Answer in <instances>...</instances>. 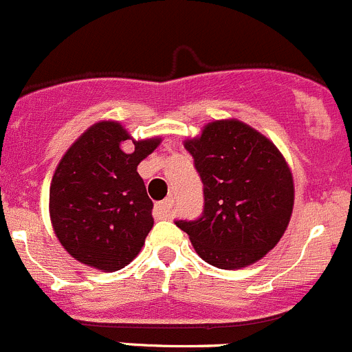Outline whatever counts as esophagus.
Listing matches in <instances>:
<instances>
[{
    "label": "esophagus",
    "mask_w": 352,
    "mask_h": 352,
    "mask_svg": "<svg viewBox=\"0 0 352 352\" xmlns=\"http://www.w3.org/2000/svg\"><path fill=\"white\" fill-rule=\"evenodd\" d=\"M173 207H175V200L173 198H166L164 201H159L155 205V215H157V219H171Z\"/></svg>",
    "instance_id": "1"
}]
</instances>
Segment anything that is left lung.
I'll use <instances>...</instances> for the list:
<instances>
[{"label": "left lung", "mask_w": 352, "mask_h": 352, "mask_svg": "<svg viewBox=\"0 0 352 352\" xmlns=\"http://www.w3.org/2000/svg\"><path fill=\"white\" fill-rule=\"evenodd\" d=\"M184 148L204 183V212L176 226L217 269L258 262L279 243L293 214L294 183L284 155L239 120L205 124Z\"/></svg>", "instance_id": "left-lung-1"}]
</instances>
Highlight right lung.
Here are the masks:
<instances>
[{
	"label": "right lung",
	"instance_id": "1",
	"mask_svg": "<svg viewBox=\"0 0 352 352\" xmlns=\"http://www.w3.org/2000/svg\"><path fill=\"white\" fill-rule=\"evenodd\" d=\"M126 140L134 142L131 153L120 148ZM159 144V137L133 140L118 121H99L66 151L51 181L50 215L73 258L114 272L140 253L154 204L137 166Z\"/></svg>",
	"mask_w": 352,
	"mask_h": 352
}]
</instances>
